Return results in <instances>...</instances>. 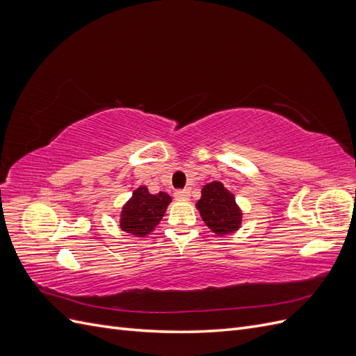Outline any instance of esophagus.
Returning <instances> with one entry per match:
<instances>
[{"label": "esophagus", "instance_id": "esophagus-1", "mask_svg": "<svg viewBox=\"0 0 356 356\" xmlns=\"http://www.w3.org/2000/svg\"><path fill=\"white\" fill-rule=\"evenodd\" d=\"M175 199L177 200H179V202H184V200H188V197H190V191L188 190H178V191H175Z\"/></svg>", "mask_w": 356, "mask_h": 356}]
</instances>
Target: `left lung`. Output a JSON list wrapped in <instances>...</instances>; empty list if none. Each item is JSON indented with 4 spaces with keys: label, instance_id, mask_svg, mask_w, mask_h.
<instances>
[{
    "label": "left lung",
    "instance_id": "8db88e82",
    "mask_svg": "<svg viewBox=\"0 0 356 356\" xmlns=\"http://www.w3.org/2000/svg\"><path fill=\"white\" fill-rule=\"evenodd\" d=\"M196 208L204 224L218 236L238 232L242 225V211L236 203L234 195L222 182L212 181L202 188V197Z\"/></svg>",
    "mask_w": 356,
    "mask_h": 356
}]
</instances>
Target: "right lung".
<instances>
[{
  "instance_id": "add662e5",
  "label": "right lung",
  "mask_w": 356,
  "mask_h": 356,
  "mask_svg": "<svg viewBox=\"0 0 356 356\" xmlns=\"http://www.w3.org/2000/svg\"><path fill=\"white\" fill-rule=\"evenodd\" d=\"M172 197L160 191L152 195L145 186L138 187L120 212V227L123 232L143 238L152 233L163 218Z\"/></svg>"
}]
</instances>
